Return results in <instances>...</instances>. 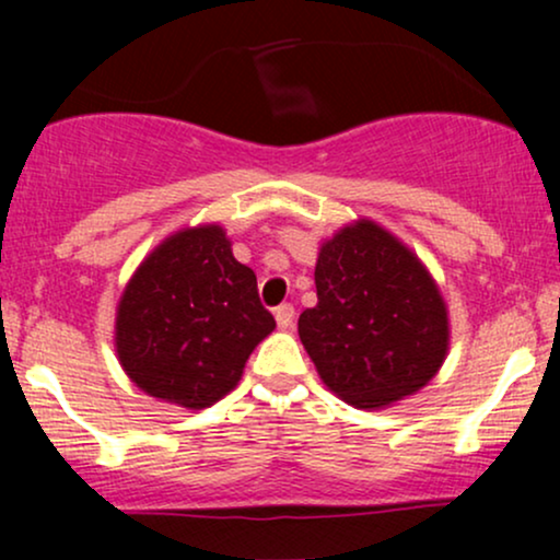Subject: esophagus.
I'll return each instance as SVG.
<instances>
[{"instance_id": "1", "label": "esophagus", "mask_w": 560, "mask_h": 560, "mask_svg": "<svg viewBox=\"0 0 560 560\" xmlns=\"http://www.w3.org/2000/svg\"><path fill=\"white\" fill-rule=\"evenodd\" d=\"M293 318H295L293 303H282V305H278V308H275V320H278L280 328L293 326Z\"/></svg>"}]
</instances>
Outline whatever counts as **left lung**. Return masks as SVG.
I'll use <instances>...</instances> for the list:
<instances>
[{"label":"left lung","mask_w":560,"mask_h":560,"mask_svg":"<svg viewBox=\"0 0 560 560\" xmlns=\"http://www.w3.org/2000/svg\"><path fill=\"white\" fill-rule=\"evenodd\" d=\"M316 295L298 334L326 387L349 405L382 408L418 393L446 359L448 316L439 288L374 221H357L320 247Z\"/></svg>","instance_id":"1"}]
</instances>
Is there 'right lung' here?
<instances>
[{
	"label": "right lung",
	"mask_w": 560,
	"mask_h": 560,
	"mask_svg": "<svg viewBox=\"0 0 560 560\" xmlns=\"http://www.w3.org/2000/svg\"><path fill=\"white\" fill-rule=\"evenodd\" d=\"M275 328L257 278L224 229L173 234L140 265L117 311V354L137 387L183 408L234 389L252 349Z\"/></svg>",
	"instance_id": "obj_1"
}]
</instances>
